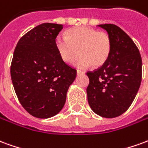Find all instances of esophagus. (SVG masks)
I'll return each mask as SVG.
<instances>
[{"mask_svg": "<svg viewBox=\"0 0 148 148\" xmlns=\"http://www.w3.org/2000/svg\"><path fill=\"white\" fill-rule=\"evenodd\" d=\"M85 74V72L84 71H79V70H77V74Z\"/></svg>", "mask_w": 148, "mask_h": 148, "instance_id": "obj_1", "label": "esophagus"}]
</instances>
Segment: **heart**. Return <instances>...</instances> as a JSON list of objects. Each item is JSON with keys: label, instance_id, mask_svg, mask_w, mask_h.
Listing matches in <instances>:
<instances>
[{"label": "heart", "instance_id": "1", "mask_svg": "<svg viewBox=\"0 0 148 148\" xmlns=\"http://www.w3.org/2000/svg\"><path fill=\"white\" fill-rule=\"evenodd\" d=\"M55 46L61 58L71 63L79 56L76 66L86 68L93 65L100 67L108 61L112 50L110 37L106 32L88 27H78L68 30L66 36H58Z\"/></svg>", "mask_w": 148, "mask_h": 148}]
</instances>
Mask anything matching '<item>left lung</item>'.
Returning <instances> with one entry per match:
<instances>
[{
    "label": "left lung",
    "mask_w": 148,
    "mask_h": 148,
    "mask_svg": "<svg viewBox=\"0 0 148 148\" xmlns=\"http://www.w3.org/2000/svg\"><path fill=\"white\" fill-rule=\"evenodd\" d=\"M111 39V54L97 70L87 72V97L90 108L102 117L123 114L136 96L142 79V59L132 39L115 24L98 25Z\"/></svg>",
    "instance_id": "left-lung-1"
}]
</instances>
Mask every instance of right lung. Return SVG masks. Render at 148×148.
<instances>
[{"mask_svg": "<svg viewBox=\"0 0 148 148\" xmlns=\"http://www.w3.org/2000/svg\"><path fill=\"white\" fill-rule=\"evenodd\" d=\"M62 27L51 23L38 25L21 37L13 53L10 73L15 92L24 109L35 117L58 114L77 75L55 46Z\"/></svg>", "mask_w": 148, "mask_h": 148, "instance_id": "obj_1", "label": "right lung"}]
</instances>
